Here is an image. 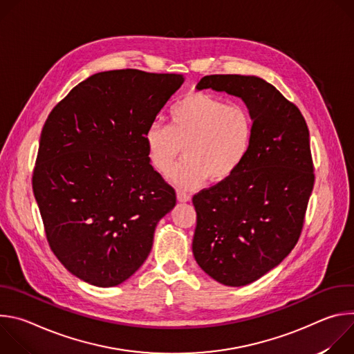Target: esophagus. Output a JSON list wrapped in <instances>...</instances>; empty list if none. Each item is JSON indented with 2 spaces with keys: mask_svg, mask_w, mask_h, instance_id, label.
I'll return each mask as SVG.
<instances>
[{
  "mask_svg": "<svg viewBox=\"0 0 354 354\" xmlns=\"http://www.w3.org/2000/svg\"><path fill=\"white\" fill-rule=\"evenodd\" d=\"M176 197L179 201H182V203H186V201H190V198H192V196L189 193L180 192V190L176 193Z\"/></svg>",
  "mask_w": 354,
  "mask_h": 354,
  "instance_id": "esophagus-1",
  "label": "esophagus"
}]
</instances>
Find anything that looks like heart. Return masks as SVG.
<instances>
[{
	"label": "heart",
	"mask_w": 354,
	"mask_h": 354,
	"mask_svg": "<svg viewBox=\"0 0 354 354\" xmlns=\"http://www.w3.org/2000/svg\"><path fill=\"white\" fill-rule=\"evenodd\" d=\"M169 124L151 123L144 133L148 160L156 171L168 174L185 145L187 160L169 174L182 189L198 186L206 178L220 183L245 162L255 137L249 108L207 92H190L172 106Z\"/></svg>",
	"instance_id": "obj_1"
}]
</instances>
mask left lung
<instances>
[{"label": "left lung", "mask_w": 354, "mask_h": 354, "mask_svg": "<svg viewBox=\"0 0 354 354\" xmlns=\"http://www.w3.org/2000/svg\"><path fill=\"white\" fill-rule=\"evenodd\" d=\"M196 88L241 97L255 120L250 153L227 180L193 196V255L216 281L261 279L295 246L314 187L310 131L299 109L255 75H206Z\"/></svg>", "instance_id": "1"}]
</instances>
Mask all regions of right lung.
Wrapping results in <instances>:
<instances>
[{
    "instance_id": "add662e5",
    "label": "right lung",
    "mask_w": 354,
    "mask_h": 354,
    "mask_svg": "<svg viewBox=\"0 0 354 354\" xmlns=\"http://www.w3.org/2000/svg\"><path fill=\"white\" fill-rule=\"evenodd\" d=\"M180 74L97 73L50 112L32 186L50 248L78 279L113 287L144 263L176 194L149 164L144 133Z\"/></svg>"
}]
</instances>
